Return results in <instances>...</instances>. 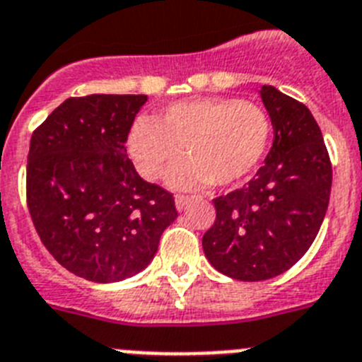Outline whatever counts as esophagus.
Masks as SVG:
<instances>
[{"label":"esophagus","instance_id":"1","mask_svg":"<svg viewBox=\"0 0 362 362\" xmlns=\"http://www.w3.org/2000/svg\"><path fill=\"white\" fill-rule=\"evenodd\" d=\"M189 202H191L189 197H184V194H178L177 199H175V206H177L178 211H184L185 207L189 206Z\"/></svg>","mask_w":362,"mask_h":362}]
</instances>
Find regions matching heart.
Wrapping results in <instances>:
<instances>
[{
	"mask_svg": "<svg viewBox=\"0 0 362 362\" xmlns=\"http://www.w3.org/2000/svg\"><path fill=\"white\" fill-rule=\"evenodd\" d=\"M272 125L262 107L224 96L182 100L158 118H138L129 131V155L155 182L180 160L169 184L180 189L233 185L255 171L268 149Z\"/></svg>",
	"mask_w": 362,
	"mask_h": 362,
	"instance_id": "b5f03b06",
	"label": "heart"
}]
</instances>
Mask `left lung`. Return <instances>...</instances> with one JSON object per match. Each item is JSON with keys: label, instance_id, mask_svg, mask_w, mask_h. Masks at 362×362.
Listing matches in <instances>:
<instances>
[{"label": "left lung", "instance_id": "left-lung-1", "mask_svg": "<svg viewBox=\"0 0 362 362\" xmlns=\"http://www.w3.org/2000/svg\"><path fill=\"white\" fill-rule=\"evenodd\" d=\"M273 125L264 165L240 189L213 200L202 247L216 272L257 282L288 272L319 233L332 191L322 133L304 103L273 86L259 90Z\"/></svg>", "mask_w": 362, "mask_h": 362}]
</instances>
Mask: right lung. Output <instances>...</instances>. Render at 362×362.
Listing matches in <instances>:
<instances>
[{
  "mask_svg": "<svg viewBox=\"0 0 362 362\" xmlns=\"http://www.w3.org/2000/svg\"><path fill=\"white\" fill-rule=\"evenodd\" d=\"M146 94L69 98L33 133L27 204L43 246L93 282H118L155 259L177 218L173 194L149 184L125 142Z\"/></svg>",
  "mask_w": 362,
  "mask_h": 362,
  "instance_id": "obj_1",
  "label": "right lung"
}]
</instances>
